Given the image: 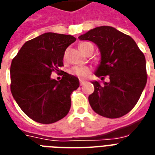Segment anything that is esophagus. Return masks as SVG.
Returning a JSON list of instances; mask_svg holds the SVG:
<instances>
[{"label": "esophagus", "instance_id": "1", "mask_svg": "<svg viewBox=\"0 0 155 155\" xmlns=\"http://www.w3.org/2000/svg\"><path fill=\"white\" fill-rule=\"evenodd\" d=\"M85 83V81H84V80H80V85H84V84Z\"/></svg>", "mask_w": 155, "mask_h": 155}]
</instances>
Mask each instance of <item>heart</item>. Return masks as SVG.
Returning <instances> with one entry per match:
<instances>
[{"label": "heart", "instance_id": "obj_1", "mask_svg": "<svg viewBox=\"0 0 155 155\" xmlns=\"http://www.w3.org/2000/svg\"><path fill=\"white\" fill-rule=\"evenodd\" d=\"M91 45L92 44L90 42H82L79 45V49H81L84 54H85L88 47ZM90 68L87 67V66H82V65H74L69 70V73L70 74L78 77V78H85V77L88 75V74L90 73Z\"/></svg>", "mask_w": 155, "mask_h": 155}]
</instances>
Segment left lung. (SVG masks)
Wrapping results in <instances>:
<instances>
[{
    "instance_id": "obj_1",
    "label": "left lung",
    "mask_w": 155,
    "mask_h": 155,
    "mask_svg": "<svg viewBox=\"0 0 155 155\" xmlns=\"http://www.w3.org/2000/svg\"><path fill=\"white\" fill-rule=\"evenodd\" d=\"M78 38L97 45L101 60L94 74L101 80L110 78L109 82L91 81L94 91L89 96L90 106L103 117L124 116L137 104L147 84L144 54L133 38L111 26L96 27Z\"/></svg>"
}]
</instances>
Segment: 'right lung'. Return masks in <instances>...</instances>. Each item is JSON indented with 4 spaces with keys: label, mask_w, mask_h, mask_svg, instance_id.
<instances>
[{
    "label": "right lung",
    "mask_w": 155,
    "mask_h": 155,
    "mask_svg": "<svg viewBox=\"0 0 155 155\" xmlns=\"http://www.w3.org/2000/svg\"><path fill=\"white\" fill-rule=\"evenodd\" d=\"M76 38L45 33L23 45L12 61L11 93L20 108L35 122H56L66 116L70 94L79 87L77 77L64 72L61 80L51 78L63 65L65 49Z\"/></svg>",
    "instance_id": "1"
}]
</instances>
